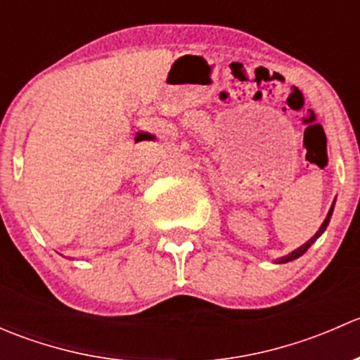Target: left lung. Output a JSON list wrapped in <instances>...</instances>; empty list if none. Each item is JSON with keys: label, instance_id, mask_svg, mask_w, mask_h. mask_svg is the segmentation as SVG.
Instances as JSON below:
<instances>
[{"label": "left lung", "instance_id": "obj_1", "mask_svg": "<svg viewBox=\"0 0 360 360\" xmlns=\"http://www.w3.org/2000/svg\"><path fill=\"white\" fill-rule=\"evenodd\" d=\"M333 209H335V202H333V205H331V209H329V212H328V216H326V219H324V223L321 224V228H319V231L317 233L314 235V237L310 238V240L307 242V244H303L301 245V248H297L296 250H292V252H289L288 256H284V257H281V259H278V263H289V261H292V259H297V257L300 256H303L304 252H307L308 249H310V245L314 244L315 240H317L319 237H321L322 233H324L326 231V228H328V224H329V219H331V216H333Z\"/></svg>", "mask_w": 360, "mask_h": 360}]
</instances>
